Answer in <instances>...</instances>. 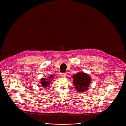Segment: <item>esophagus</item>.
Listing matches in <instances>:
<instances>
[{"mask_svg":"<svg viewBox=\"0 0 126 126\" xmlns=\"http://www.w3.org/2000/svg\"><path fill=\"white\" fill-rule=\"evenodd\" d=\"M61 76H62V77H63V78H65L66 76V73H62L61 74Z\"/></svg>","mask_w":126,"mask_h":126,"instance_id":"34e87169","label":"esophagus"}]
</instances>
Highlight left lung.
I'll list each match as a JSON object with an SVG mask.
<instances>
[{
	"instance_id": "obj_1",
	"label": "left lung",
	"mask_w": 126,
	"mask_h": 126,
	"mask_svg": "<svg viewBox=\"0 0 126 126\" xmlns=\"http://www.w3.org/2000/svg\"><path fill=\"white\" fill-rule=\"evenodd\" d=\"M73 78L74 85L79 92L86 91L91 81L89 75L83 72H79L74 75Z\"/></svg>"
}]
</instances>
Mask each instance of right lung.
I'll list each match as a JSON object with an SVG mask.
<instances>
[{
    "mask_svg": "<svg viewBox=\"0 0 126 126\" xmlns=\"http://www.w3.org/2000/svg\"><path fill=\"white\" fill-rule=\"evenodd\" d=\"M53 77V75H51L50 77H49L48 78H47V79H46V78H42L41 79V85L43 87H47L48 85H49L50 82V79L52 78Z\"/></svg>",
    "mask_w": 126,
    "mask_h": 126,
    "instance_id": "obj_1",
    "label": "right lung"
}]
</instances>
